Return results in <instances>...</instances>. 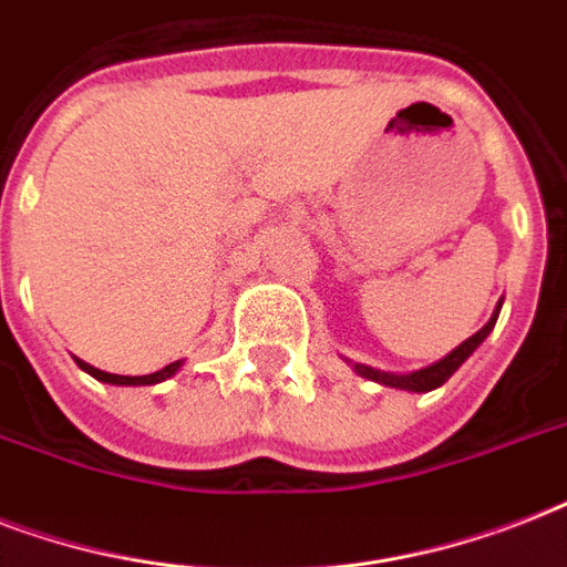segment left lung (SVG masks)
Listing matches in <instances>:
<instances>
[{
  "label": "left lung",
  "instance_id": "8db88e82",
  "mask_svg": "<svg viewBox=\"0 0 567 567\" xmlns=\"http://www.w3.org/2000/svg\"><path fill=\"white\" fill-rule=\"evenodd\" d=\"M501 306H503V300L494 306L492 318H488V323H485L480 332H474V336L467 338V341H462L456 350H450L444 359L426 364V368H421V371L388 373V371H377V368H371V364L350 362V359H347V364H353V371L359 373V377L371 379V382H379V385L400 388V391H414V394H426V391H435V388L444 385V382H447V379L453 377V373H456L458 368H462V364L471 359V355H474V350L483 344L485 338L492 336L494 323H497V315H501Z\"/></svg>",
  "mask_w": 567,
  "mask_h": 567
}]
</instances>
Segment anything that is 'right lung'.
<instances>
[{
  "label": "right lung",
  "instance_id": "add662e5",
  "mask_svg": "<svg viewBox=\"0 0 567 567\" xmlns=\"http://www.w3.org/2000/svg\"><path fill=\"white\" fill-rule=\"evenodd\" d=\"M75 364H79L84 373H91L93 379H100V382H109V385H158V382H164V379L176 377V373L182 371L185 359H179V362H171L167 368H162V371L146 373V377H120V373L100 371V368H93V364L82 362V359H75Z\"/></svg>",
  "mask_w": 567,
  "mask_h": 567
}]
</instances>
